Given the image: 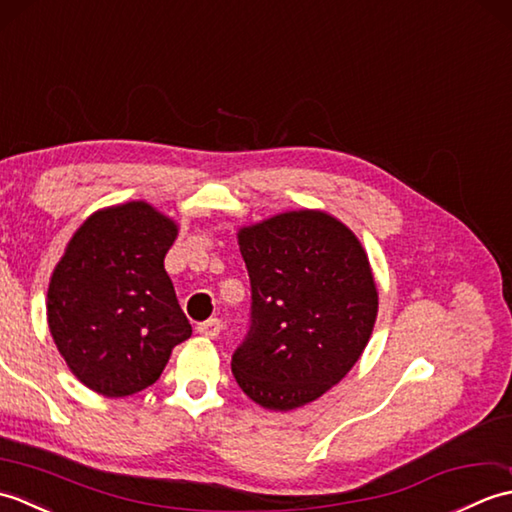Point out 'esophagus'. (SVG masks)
Instances as JSON below:
<instances>
[{"label": "esophagus", "instance_id": "1", "mask_svg": "<svg viewBox=\"0 0 512 512\" xmlns=\"http://www.w3.org/2000/svg\"><path fill=\"white\" fill-rule=\"evenodd\" d=\"M220 330H222V321L220 319H206V321H202L198 325V332L202 336H206V339H215V336L220 334Z\"/></svg>", "mask_w": 512, "mask_h": 512}]
</instances>
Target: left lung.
<instances>
[{
  "instance_id": "1",
  "label": "left lung",
  "mask_w": 512,
  "mask_h": 512,
  "mask_svg": "<svg viewBox=\"0 0 512 512\" xmlns=\"http://www.w3.org/2000/svg\"><path fill=\"white\" fill-rule=\"evenodd\" d=\"M250 323L233 376L266 409L317 400L372 336L378 292L356 235L321 211H290L239 231Z\"/></svg>"
}]
</instances>
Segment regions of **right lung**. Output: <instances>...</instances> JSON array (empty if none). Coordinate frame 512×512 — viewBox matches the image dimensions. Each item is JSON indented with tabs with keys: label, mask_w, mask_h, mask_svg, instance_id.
<instances>
[{
	"label": "right lung",
	"mask_w": 512,
	"mask_h": 512,
	"mask_svg": "<svg viewBox=\"0 0 512 512\" xmlns=\"http://www.w3.org/2000/svg\"><path fill=\"white\" fill-rule=\"evenodd\" d=\"M178 228L145 202L94 213L48 288V325L72 374L107 398L154 385L191 336L165 255Z\"/></svg>",
	"instance_id": "add662e5"
}]
</instances>
